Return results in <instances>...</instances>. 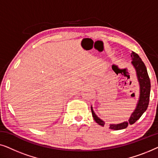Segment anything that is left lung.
I'll return each instance as SVG.
<instances>
[{"label":"left lung","instance_id":"8db88e82","mask_svg":"<svg viewBox=\"0 0 158 158\" xmlns=\"http://www.w3.org/2000/svg\"><path fill=\"white\" fill-rule=\"evenodd\" d=\"M131 57L132 59L131 64H133L134 68H135L136 73H137V80L139 84V100H138L136 109L133 113L131 114L129 121H127V122L118 124H110L109 128L111 129H114V130H119V129H125L127 128L128 124H133L134 123L137 122L141 117V116L146 111L147 109H148L149 101H150L151 85L150 77H149L145 64L142 62L141 58L139 57V56L137 53L132 52V53L131 54ZM91 112L93 117H94V120L96 121L97 124H98L102 127L104 126L105 122L96 115L92 107Z\"/></svg>","mask_w":158,"mask_h":158}]
</instances>
